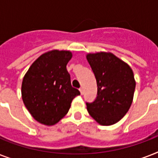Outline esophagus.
<instances>
[{"instance_id": "esophagus-1", "label": "esophagus", "mask_w": 158, "mask_h": 158, "mask_svg": "<svg viewBox=\"0 0 158 158\" xmlns=\"http://www.w3.org/2000/svg\"><path fill=\"white\" fill-rule=\"evenodd\" d=\"M79 91H80V94L83 95V94H84V89H83V88H80V89H79Z\"/></svg>"}]
</instances>
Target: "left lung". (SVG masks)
<instances>
[{"instance_id": "left-lung-1", "label": "left lung", "mask_w": 158, "mask_h": 158, "mask_svg": "<svg viewBox=\"0 0 158 158\" xmlns=\"http://www.w3.org/2000/svg\"><path fill=\"white\" fill-rule=\"evenodd\" d=\"M97 80V98L86 102L89 115L102 125L115 124L132 104L135 80L132 69L111 53L87 55Z\"/></svg>"}]
</instances>
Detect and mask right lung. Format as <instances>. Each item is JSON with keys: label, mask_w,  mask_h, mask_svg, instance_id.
I'll list each match as a JSON object with an SVG mask.
<instances>
[{"label": "right lung", "mask_w": 158, "mask_h": 158, "mask_svg": "<svg viewBox=\"0 0 158 158\" xmlns=\"http://www.w3.org/2000/svg\"><path fill=\"white\" fill-rule=\"evenodd\" d=\"M72 54L54 50L39 56L23 77L22 98L34 119L52 125L69 111L72 100L80 92L71 86L66 64Z\"/></svg>", "instance_id": "add662e5"}]
</instances>
